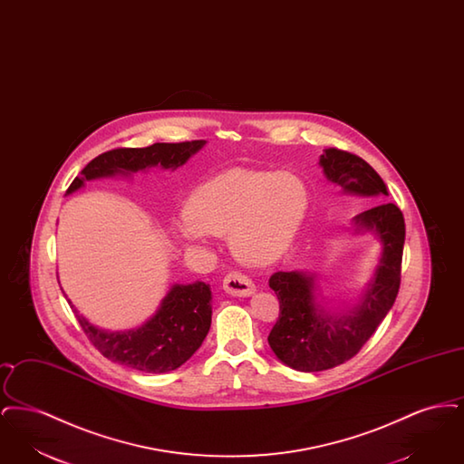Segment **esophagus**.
<instances>
[{"mask_svg": "<svg viewBox=\"0 0 464 464\" xmlns=\"http://www.w3.org/2000/svg\"><path fill=\"white\" fill-rule=\"evenodd\" d=\"M222 288H224L227 294L238 295V297H246V295H250V294L256 292L254 282H252L248 276L238 273V271H231V273H227V275L224 276Z\"/></svg>", "mask_w": 464, "mask_h": 464, "instance_id": "obj_1", "label": "esophagus"}]
</instances>
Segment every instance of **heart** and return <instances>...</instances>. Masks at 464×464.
I'll use <instances>...</instances> for the list:
<instances>
[{
  "instance_id": "heart-1",
  "label": "heart",
  "mask_w": 464,
  "mask_h": 464,
  "mask_svg": "<svg viewBox=\"0 0 464 464\" xmlns=\"http://www.w3.org/2000/svg\"><path fill=\"white\" fill-rule=\"evenodd\" d=\"M308 207V184L294 172H227L193 191L172 229L189 245L205 243L208 235H227L238 261L265 266L290 248Z\"/></svg>"
}]
</instances>
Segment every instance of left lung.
<instances>
[{
  "label": "left lung",
  "mask_w": 464,
  "mask_h": 464,
  "mask_svg": "<svg viewBox=\"0 0 464 464\" xmlns=\"http://www.w3.org/2000/svg\"><path fill=\"white\" fill-rule=\"evenodd\" d=\"M320 167L332 184L348 195L384 199V180L360 156L335 148L320 156ZM356 231H371L382 252L360 304L331 314L316 303L314 276L304 271H278L269 287L280 301V314L267 343L280 362L301 372H318L353 358L371 339L393 306L400 288L405 222L395 203H379L353 219Z\"/></svg>",
  "instance_id": "obj_1"
}]
</instances>
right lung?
Here are the masks:
<instances>
[{
  "instance_id": "add662e5",
  "label": "right lung",
  "mask_w": 464,
  "mask_h": 464,
  "mask_svg": "<svg viewBox=\"0 0 464 464\" xmlns=\"http://www.w3.org/2000/svg\"><path fill=\"white\" fill-rule=\"evenodd\" d=\"M203 146L205 140H186L111 150L93 158L82 170V176L71 182L67 193L80 189L85 180L99 177L130 176L156 165L176 170ZM67 303L71 304L69 299ZM71 308L90 343L111 362L135 371L161 374L176 371L201 346L212 322V292L210 285L203 282L176 284L161 301L155 316L133 331H102L85 316H80L72 304Z\"/></svg>"
}]
</instances>
